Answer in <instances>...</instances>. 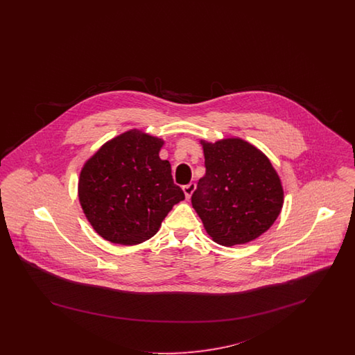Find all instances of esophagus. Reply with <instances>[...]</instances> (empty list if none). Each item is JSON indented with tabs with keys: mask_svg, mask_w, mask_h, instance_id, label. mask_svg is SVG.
<instances>
[{
	"mask_svg": "<svg viewBox=\"0 0 355 355\" xmlns=\"http://www.w3.org/2000/svg\"><path fill=\"white\" fill-rule=\"evenodd\" d=\"M182 189H184V193H185L186 198L189 200V198L191 197L193 191L196 190V184H194V182H190V184H187V185L184 186Z\"/></svg>",
	"mask_w": 355,
	"mask_h": 355,
	"instance_id": "esophagus-1",
	"label": "esophagus"
}]
</instances>
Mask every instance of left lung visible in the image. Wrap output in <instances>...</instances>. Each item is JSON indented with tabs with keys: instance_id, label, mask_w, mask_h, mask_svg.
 <instances>
[{
	"instance_id": "8db88e82",
	"label": "left lung",
	"mask_w": 355,
	"mask_h": 355,
	"mask_svg": "<svg viewBox=\"0 0 355 355\" xmlns=\"http://www.w3.org/2000/svg\"><path fill=\"white\" fill-rule=\"evenodd\" d=\"M201 144L206 173L191 205L207 234L223 246L263 234L284 205L281 180L269 158L241 138Z\"/></svg>"
}]
</instances>
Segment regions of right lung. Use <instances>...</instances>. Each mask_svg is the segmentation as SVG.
Masks as SVG:
<instances>
[{"instance_id":"add662e5","label":"right lung","mask_w":355,"mask_h":355,"mask_svg":"<svg viewBox=\"0 0 355 355\" xmlns=\"http://www.w3.org/2000/svg\"><path fill=\"white\" fill-rule=\"evenodd\" d=\"M161 138L137 129L106 142L86 161L78 197L85 216L100 236L119 245L152 238L175 203L185 200L159 158Z\"/></svg>"}]
</instances>
